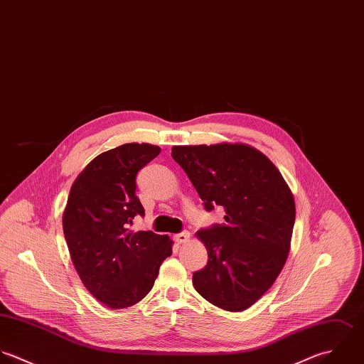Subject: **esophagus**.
<instances>
[{
    "mask_svg": "<svg viewBox=\"0 0 364 364\" xmlns=\"http://www.w3.org/2000/svg\"><path fill=\"white\" fill-rule=\"evenodd\" d=\"M191 240V233L189 232H182V233H178L175 235V242L178 244H185Z\"/></svg>",
    "mask_w": 364,
    "mask_h": 364,
    "instance_id": "esophagus-1",
    "label": "esophagus"
}]
</instances>
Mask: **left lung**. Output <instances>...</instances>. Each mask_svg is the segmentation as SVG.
Returning <instances> with one entry per match:
<instances>
[{"label":"left lung","instance_id":"8db88e82","mask_svg":"<svg viewBox=\"0 0 364 364\" xmlns=\"http://www.w3.org/2000/svg\"><path fill=\"white\" fill-rule=\"evenodd\" d=\"M172 158L206 210L219 205L226 212L225 225L196 233L209 259L193 274V287L225 311H244L285 265L295 223L294 195L268 156L248 144L175 145Z\"/></svg>","mask_w":364,"mask_h":364}]
</instances>
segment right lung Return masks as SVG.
Segmentation results:
<instances>
[{"label":"right lung","mask_w":364,"mask_h":364,"mask_svg":"<svg viewBox=\"0 0 364 364\" xmlns=\"http://www.w3.org/2000/svg\"><path fill=\"white\" fill-rule=\"evenodd\" d=\"M161 148L124 144L97 155L70 188L63 233L72 262L86 289L103 305L124 309L152 289L159 267L172 254L169 236L131 232L144 208L135 178Z\"/></svg>","instance_id":"add662e5"}]
</instances>
